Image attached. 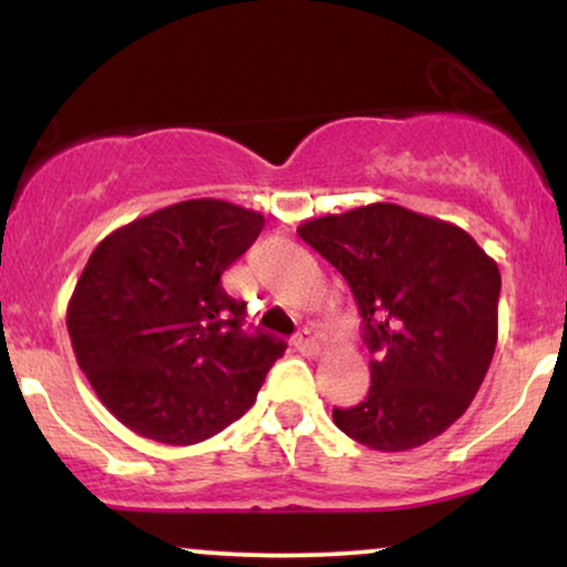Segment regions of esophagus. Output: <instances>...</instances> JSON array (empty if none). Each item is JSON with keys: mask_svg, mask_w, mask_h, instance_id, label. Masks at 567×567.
<instances>
[{"mask_svg": "<svg viewBox=\"0 0 567 567\" xmlns=\"http://www.w3.org/2000/svg\"><path fill=\"white\" fill-rule=\"evenodd\" d=\"M293 348H297L299 353H305V355H315V353H320V343H317V338L312 336V332H299L297 338H293Z\"/></svg>", "mask_w": 567, "mask_h": 567, "instance_id": "obj_1", "label": "esophagus"}]
</instances>
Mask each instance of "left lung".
Wrapping results in <instances>:
<instances>
[{
    "instance_id": "obj_1",
    "label": "left lung",
    "mask_w": 567,
    "mask_h": 567,
    "mask_svg": "<svg viewBox=\"0 0 567 567\" xmlns=\"http://www.w3.org/2000/svg\"><path fill=\"white\" fill-rule=\"evenodd\" d=\"M351 286L371 386L332 410L346 436L377 452L429 444L464 415L498 343L501 270L452 221L369 204L297 229Z\"/></svg>"
}]
</instances>
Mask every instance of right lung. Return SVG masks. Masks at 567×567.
Wrapping results in <instances>:
<instances>
[{
  "label": "right lung",
  "instance_id": "add662e5",
  "mask_svg": "<svg viewBox=\"0 0 567 567\" xmlns=\"http://www.w3.org/2000/svg\"><path fill=\"white\" fill-rule=\"evenodd\" d=\"M266 216L219 198L157 208L92 250L66 307L76 363L100 402L138 436L206 441L252 408L286 343L243 332L245 301L221 274Z\"/></svg>",
  "mask_w": 567,
  "mask_h": 567
}]
</instances>
